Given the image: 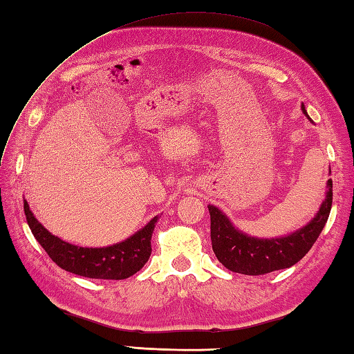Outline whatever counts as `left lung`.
<instances>
[{
    "label": "left lung",
    "instance_id": "1",
    "mask_svg": "<svg viewBox=\"0 0 354 354\" xmlns=\"http://www.w3.org/2000/svg\"><path fill=\"white\" fill-rule=\"evenodd\" d=\"M301 109L307 115L304 104ZM327 187L326 199L317 216L301 230L278 239L246 236L232 227L231 221L219 208L208 205L212 219V245L217 260L232 272L245 275H265L293 266L310 251L322 228L326 227L333 202L332 179L327 181Z\"/></svg>",
    "mask_w": 354,
    "mask_h": 354
}]
</instances>
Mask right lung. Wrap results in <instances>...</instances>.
Segmentation results:
<instances>
[{
  "mask_svg": "<svg viewBox=\"0 0 354 354\" xmlns=\"http://www.w3.org/2000/svg\"><path fill=\"white\" fill-rule=\"evenodd\" d=\"M24 213L35 239L44 248L48 257L68 272L86 278L100 280H124L137 274L146 265L152 252V234L158 216H155L145 228L135 232L123 242L106 248H82L64 242L53 236L48 230L36 221L27 201H24Z\"/></svg>",
  "mask_w": 354,
  "mask_h": 354,
  "instance_id": "1",
  "label": "right lung"
}]
</instances>
